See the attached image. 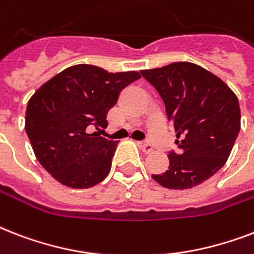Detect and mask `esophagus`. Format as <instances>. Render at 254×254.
<instances>
[{
    "mask_svg": "<svg viewBox=\"0 0 254 254\" xmlns=\"http://www.w3.org/2000/svg\"><path fill=\"white\" fill-rule=\"evenodd\" d=\"M138 146L141 147L143 153H146V154H149V153L153 151V146H151L149 142H138Z\"/></svg>",
    "mask_w": 254,
    "mask_h": 254,
    "instance_id": "1",
    "label": "esophagus"
}]
</instances>
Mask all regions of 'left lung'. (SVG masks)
Returning <instances> with one entry per match:
<instances>
[{
    "label": "left lung",
    "mask_w": 254,
    "mask_h": 254,
    "mask_svg": "<svg viewBox=\"0 0 254 254\" xmlns=\"http://www.w3.org/2000/svg\"><path fill=\"white\" fill-rule=\"evenodd\" d=\"M157 89L177 133L169 169L151 175L170 190L200 185L224 166L240 131V105L224 81L203 67L178 62L141 71Z\"/></svg>",
    "instance_id": "8db88e82"
}]
</instances>
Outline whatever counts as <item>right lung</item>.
Here are the masks:
<instances>
[{
  "mask_svg": "<svg viewBox=\"0 0 254 254\" xmlns=\"http://www.w3.org/2000/svg\"><path fill=\"white\" fill-rule=\"evenodd\" d=\"M139 77L135 71L112 73L76 64L34 93L27 103L25 130L51 177L72 189H88L105 179L119 142L91 129L107 127V113L120 92Z\"/></svg>",
  "mask_w": 254,
  "mask_h": 254,
  "instance_id": "add662e5",
  "label": "right lung"
}]
</instances>
